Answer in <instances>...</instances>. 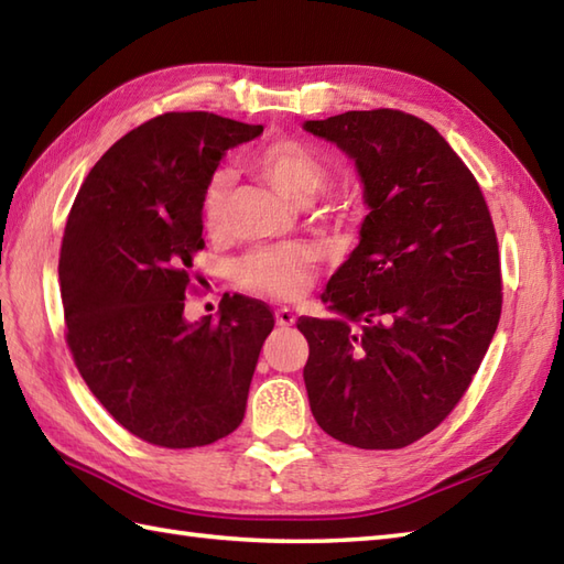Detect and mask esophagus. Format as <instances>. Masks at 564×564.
<instances>
[{"instance_id":"esophagus-1","label":"esophagus","mask_w":564,"mask_h":564,"mask_svg":"<svg viewBox=\"0 0 564 564\" xmlns=\"http://www.w3.org/2000/svg\"><path fill=\"white\" fill-rule=\"evenodd\" d=\"M293 322H295V315H293L291 307L275 310V325L285 329V327H293Z\"/></svg>"}]
</instances>
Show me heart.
I'll return each mask as SVG.
<instances>
[{
	"label": "heart",
	"instance_id": "1",
	"mask_svg": "<svg viewBox=\"0 0 564 564\" xmlns=\"http://www.w3.org/2000/svg\"><path fill=\"white\" fill-rule=\"evenodd\" d=\"M251 170L293 203L315 198L329 182V166L315 150L297 140H273L251 154ZM232 194V174L215 170L203 191V223L208 232H223L227 203ZM315 273V254L301 245H275L249 251L235 263V281L245 291L273 301H293Z\"/></svg>",
	"mask_w": 564,
	"mask_h": 564
}]
</instances>
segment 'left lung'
Returning <instances> with one entry per match:
<instances>
[{
	"label": "left lung",
	"mask_w": 564,
	"mask_h": 564,
	"mask_svg": "<svg viewBox=\"0 0 564 564\" xmlns=\"http://www.w3.org/2000/svg\"><path fill=\"white\" fill-rule=\"evenodd\" d=\"M305 130L356 160L370 208L361 242L322 293L344 317L297 319L310 410L349 446L404 448L455 410L497 332L492 215L473 172L422 118L346 111Z\"/></svg>",
	"instance_id": "left-lung-1"
}]
</instances>
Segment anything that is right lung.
<instances>
[{
	"label": "right lung",
	"mask_w": 564,
	"mask_h": 564,
	"mask_svg": "<svg viewBox=\"0 0 564 564\" xmlns=\"http://www.w3.org/2000/svg\"><path fill=\"white\" fill-rule=\"evenodd\" d=\"M263 126L170 111L106 150L79 186L59 247L65 341L79 376L130 434L208 446L239 426L275 317L223 295L220 317L184 319L203 242V191L225 150Z\"/></svg>",
	"instance_id": "obj_1"
}]
</instances>
